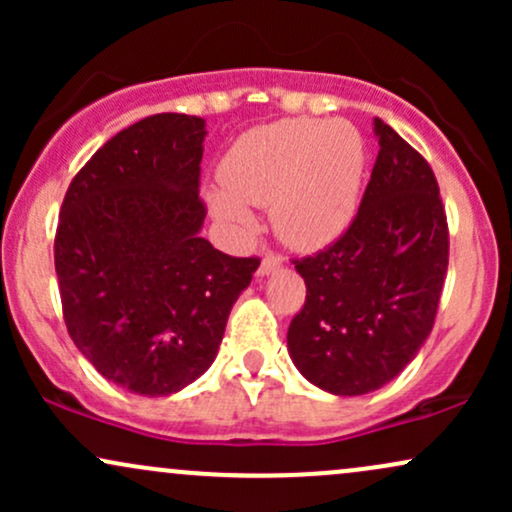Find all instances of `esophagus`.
<instances>
[{"mask_svg":"<svg viewBox=\"0 0 512 512\" xmlns=\"http://www.w3.org/2000/svg\"><path fill=\"white\" fill-rule=\"evenodd\" d=\"M281 264H284V260H281L279 255H274V252H269V255L262 257L260 269H257V274H260V276L272 274V272H276V269H281Z\"/></svg>","mask_w":512,"mask_h":512,"instance_id":"esophagus-1","label":"esophagus"}]
</instances>
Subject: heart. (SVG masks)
I'll use <instances>...</instances> for the list:
<instances>
[{"label":"heart","instance_id":"1","mask_svg":"<svg viewBox=\"0 0 512 512\" xmlns=\"http://www.w3.org/2000/svg\"><path fill=\"white\" fill-rule=\"evenodd\" d=\"M366 146L344 120H279L255 127L221 163L223 190L209 207L223 223L248 231L245 204L272 209L274 231L293 248H320L349 226L361 190Z\"/></svg>","mask_w":512,"mask_h":512}]
</instances>
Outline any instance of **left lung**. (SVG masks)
Segmentation results:
<instances>
[{"label": "left lung", "mask_w": 512, "mask_h": 512, "mask_svg": "<svg viewBox=\"0 0 512 512\" xmlns=\"http://www.w3.org/2000/svg\"><path fill=\"white\" fill-rule=\"evenodd\" d=\"M378 158L354 221L293 260L305 303L289 351L310 383L354 397L397 378L436 322L450 233L438 180L414 146L375 117Z\"/></svg>", "instance_id": "1"}]
</instances>
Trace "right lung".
<instances>
[{"instance_id": "right-lung-1", "label": "right lung", "mask_w": 512, "mask_h": 512, "mask_svg": "<svg viewBox=\"0 0 512 512\" xmlns=\"http://www.w3.org/2000/svg\"><path fill=\"white\" fill-rule=\"evenodd\" d=\"M204 120L158 113L117 132L69 182L55 272L69 337L110 383L173 395L211 366L260 257L199 236Z\"/></svg>"}]
</instances>
